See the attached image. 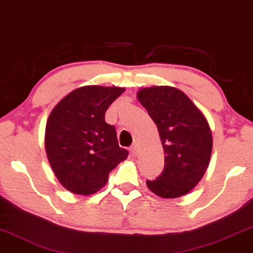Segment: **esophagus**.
<instances>
[{
  "mask_svg": "<svg viewBox=\"0 0 253 253\" xmlns=\"http://www.w3.org/2000/svg\"><path fill=\"white\" fill-rule=\"evenodd\" d=\"M130 153L132 156H137V154H138V145L137 144H133L132 146H131Z\"/></svg>",
  "mask_w": 253,
  "mask_h": 253,
  "instance_id": "34e87169",
  "label": "esophagus"
}]
</instances>
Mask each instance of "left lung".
<instances>
[{
	"label": "left lung",
	"instance_id": "obj_1",
	"mask_svg": "<svg viewBox=\"0 0 253 253\" xmlns=\"http://www.w3.org/2000/svg\"><path fill=\"white\" fill-rule=\"evenodd\" d=\"M138 100L155 122L164 149V169L147 187L157 196L175 199L190 192L206 173L212 134L203 113L179 89L152 86Z\"/></svg>",
	"mask_w": 253,
	"mask_h": 253
}]
</instances>
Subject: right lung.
I'll return each instance as SVG.
<instances>
[{
	"instance_id": "1",
	"label": "right lung",
	"mask_w": 253,
	"mask_h": 253,
	"mask_svg": "<svg viewBox=\"0 0 253 253\" xmlns=\"http://www.w3.org/2000/svg\"><path fill=\"white\" fill-rule=\"evenodd\" d=\"M123 87H79L58 102L47 119L45 151L58 180L69 192L90 195L104 187L108 174L129 155L121 148L105 113Z\"/></svg>"
}]
</instances>
